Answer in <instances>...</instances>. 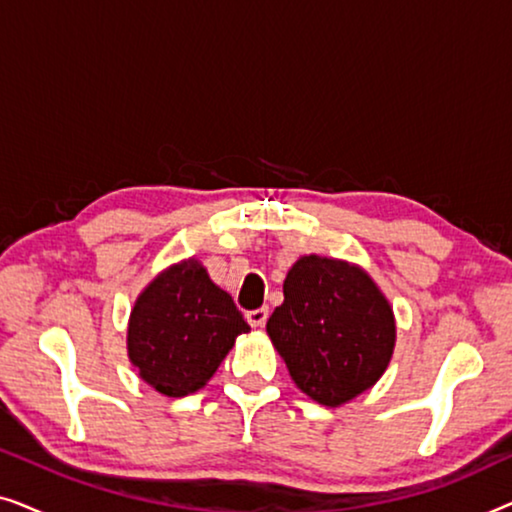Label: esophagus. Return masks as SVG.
Instances as JSON below:
<instances>
[{"label": "esophagus", "mask_w": 512, "mask_h": 512, "mask_svg": "<svg viewBox=\"0 0 512 512\" xmlns=\"http://www.w3.org/2000/svg\"><path fill=\"white\" fill-rule=\"evenodd\" d=\"M268 314H270L268 307H258V310L247 312V321L254 328H261V326H265V321H268Z\"/></svg>", "instance_id": "1"}]
</instances>
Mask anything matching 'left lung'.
<instances>
[{"label":"left lung","instance_id":"obj_1","mask_svg":"<svg viewBox=\"0 0 512 512\" xmlns=\"http://www.w3.org/2000/svg\"><path fill=\"white\" fill-rule=\"evenodd\" d=\"M268 335L293 382L321 405H340L380 380L394 352V312L366 272L303 256L284 279Z\"/></svg>","mask_w":512,"mask_h":512}]
</instances>
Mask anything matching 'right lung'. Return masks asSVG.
Returning a JSON list of instances; mask_svg holds the SVG:
<instances>
[{
    "instance_id": "obj_1",
    "label": "right lung",
    "mask_w": 512,
    "mask_h": 512,
    "mask_svg": "<svg viewBox=\"0 0 512 512\" xmlns=\"http://www.w3.org/2000/svg\"><path fill=\"white\" fill-rule=\"evenodd\" d=\"M247 331L233 298L191 258L165 270L137 298L128 352L144 382L177 398L205 387Z\"/></svg>"
}]
</instances>
